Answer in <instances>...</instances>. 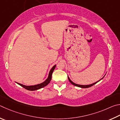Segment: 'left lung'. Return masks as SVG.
<instances>
[{"instance_id":"left-lung-1","label":"left lung","mask_w":120,"mask_h":120,"mask_svg":"<svg viewBox=\"0 0 120 120\" xmlns=\"http://www.w3.org/2000/svg\"><path fill=\"white\" fill-rule=\"evenodd\" d=\"M103 78H102V79H103ZM68 80H69V81L70 82V83H71V84H72L73 85H75V86H78V87H81V88H88V87H91L92 86H93V85H95L96 83H97L98 82H99L100 81H101V79H100V80H99V81H98V82H95V83L92 84L83 85H79V84H75V83H73V82L69 78V77H68Z\"/></svg>"}]
</instances>
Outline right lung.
Instances as JSON below:
<instances>
[{
	"mask_svg": "<svg viewBox=\"0 0 120 120\" xmlns=\"http://www.w3.org/2000/svg\"><path fill=\"white\" fill-rule=\"evenodd\" d=\"M55 68H56V65L52 67L51 70H50V72L49 73V74H48V78L46 79V80L44 82L41 83V84H37V85H35L26 86V85H22V84H20V83H17V82L16 83H17L18 84L20 85L21 86H22V87L25 88V89H26L27 90H29V91H35V90H39L40 89H41V88H43L44 87L46 86V85H48V84L49 83L50 81H51V79H52V72H53L54 69Z\"/></svg>",
	"mask_w": 120,
	"mask_h": 120,
	"instance_id": "1",
	"label": "right lung"
}]
</instances>
